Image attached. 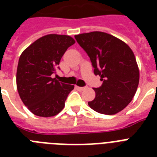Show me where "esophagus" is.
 Returning <instances> with one entry per match:
<instances>
[{"label": "esophagus", "instance_id": "34e87169", "mask_svg": "<svg viewBox=\"0 0 157 157\" xmlns=\"http://www.w3.org/2000/svg\"><path fill=\"white\" fill-rule=\"evenodd\" d=\"M76 88L78 90L82 91V90H85V89H86V87H80V86H76Z\"/></svg>", "mask_w": 157, "mask_h": 157}]
</instances>
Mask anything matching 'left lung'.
I'll return each instance as SVG.
<instances>
[{"label":"left lung","mask_w":157,"mask_h":157,"mask_svg":"<svg viewBox=\"0 0 157 157\" xmlns=\"http://www.w3.org/2000/svg\"><path fill=\"white\" fill-rule=\"evenodd\" d=\"M75 39L90 57L94 73L103 81L100 87L94 88L95 98L89 106L101 114L121 112L131 102L139 86V67L132 50L102 32L79 34Z\"/></svg>","instance_id":"1"}]
</instances>
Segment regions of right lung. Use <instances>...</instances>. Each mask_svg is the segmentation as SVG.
Returning <instances> with one entry per match:
<instances>
[{"mask_svg": "<svg viewBox=\"0 0 157 157\" xmlns=\"http://www.w3.org/2000/svg\"><path fill=\"white\" fill-rule=\"evenodd\" d=\"M75 43L66 35L50 34L26 49L18 60L16 82L26 107L38 117H50L61 112L74 86L52 78L61 58Z\"/></svg>", "mask_w": 157, "mask_h": 157, "instance_id": "1", "label": "right lung"}]
</instances>
